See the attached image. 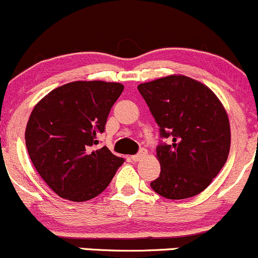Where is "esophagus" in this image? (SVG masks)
<instances>
[{
  "label": "esophagus",
  "mask_w": 258,
  "mask_h": 258,
  "mask_svg": "<svg viewBox=\"0 0 258 258\" xmlns=\"http://www.w3.org/2000/svg\"><path fill=\"white\" fill-rule=\"evenodd\" d=\"M145 156H147V150H145V149H142V150H140L137 155H133L130 159H132L133 161H139V160H142V159H144Z\"/></svg>",
  "instance_id": "1"
}]
</instances>
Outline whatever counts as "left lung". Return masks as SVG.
I'll return each instance as SVG.
<instances>
[{
  "label": "left lung",
  "instance_id": "obj_1",
  "mask_svg": "<svg viewBox=\"0 0 258 258\" xmlns=\"http://www.w3.org/2000/svg\"><path fill=\"white\" fill-rule=\"evenodd\" d=\"M160 126L172 143L156 148L160 175L150 182L170 200L192 198L211 184L230 153V121L214 92L190 77L171 74L138 86Z\"/></svg>",
  "mask_w": 258,
  "mask_h": 258
}]
</instances>
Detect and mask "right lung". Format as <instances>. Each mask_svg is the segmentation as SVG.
Masks as SVG:
<instances>
[{
  "label": "right lung",
  "mask_w": 258,
  "mask_h": 258,
  "mask_svg": "<svg viewBox=\"0 0 258 258\" xmlns=\"http://www.w3.org/2000/svg\"><path fill=\"white\" fill-rule=\"evenodd\" d=\"M123 89L115 82H71L49 92L32 110L25 133L28 155L62 199L82 203L95 198L124 163L107 147L95 149Z\"/></svg>",
  "instance_id": "obj_1"
}]
</instances>
